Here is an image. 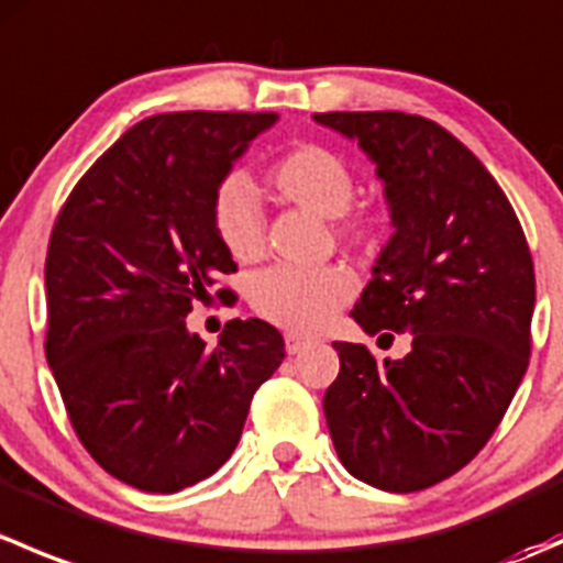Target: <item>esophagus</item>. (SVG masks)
I'll return each instance as SVG.
<instances>
[{"label": "esophagus", "instance_id": "1", "mask_svg": "<svg viewBox=\"0 0 563 563\" xmlns=\"http://www.w3.org/2000/svg\"><path fill=\"white\" fill-rule=\"evenodd\" d=\"M305 345H308V340L299 338V334H294V332L286 334V351H288V354H291V356L299 354V351H302Z\"/></svg>", "mask_w": 563, "mask_h": 563}]
</instances>
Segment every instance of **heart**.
Here are the masks:
<instances>
[{
    "label": "heart",
    "instance_id": "obj_1",
    "mask_svg": "<svg viewBox=\"0 0 563 563\" xmlns=\"http://www.w3.org/2000/svg\"><path fill=\"white\" fill-rule=\"evenodd\" d=\"M272 190L297 207L332 220V234L345 245H360L376 231L367 209H354L356 174L343 155L323 144H297L283 152L266 172ZM214 236L234 261H255L264 253V218L258 198L242 176H231L214 190ZM354 297V277L343 266H272L250 283V305L266 321L291 332L310 334L327 327Z\"/></svg>",
    "mask_w": 563,
    "mask_h": 563
}]
</instances>
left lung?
I'll return each mask as SVG.
<instances>
[{"instance_id":"1","label":"left lung","mask_w":563,"mask_h":563,"mask_svg":"<svg viewBox=\"0 0 563 563\" xmlns=\"http://www.w3.org/2000/svg\"><path fill=\"white\" fill-rule=\"evenodd\" d=\"M387 190L389 245L354 308L367 334L411 332L402 360L332 343L340 373L323 417L351 476L413 493L479 455L520 387L537 299L523 225L490 172L450 130L402 111H329Z\"/></svg>"}]
</instances>
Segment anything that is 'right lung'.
I'll use <instances>...</instances> for the list:
<instances>
[{
    "instance_id": "1",
    "label": "right lung",
    "mask_w": 563,
    "mask_h": 563,
    "mask_svg": "<svg viewBox=\"0 0 563 563\" xmlns=\"http://www.w3.org/2000/svg\"><path fill=\"white\" fill-rule=\"evenodd\" d=\"M277 113L176 111L133 124L78 179L45 255V360L73 430L100 468L176 493L231 457L283 334L234 318L207 349L185 318L236 272L212 196ZM214 297L229 302L231 288Z\"/></svg>"
}]
</instances>
